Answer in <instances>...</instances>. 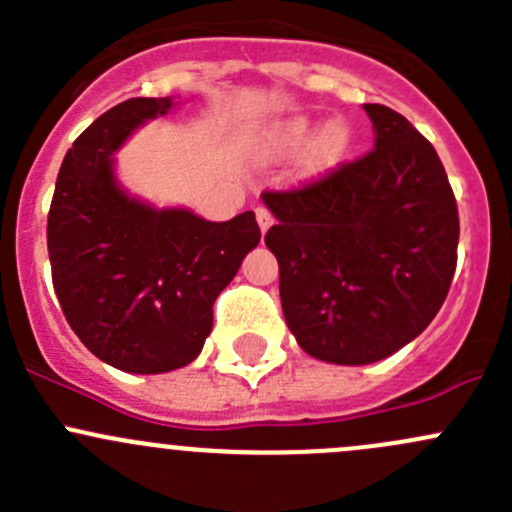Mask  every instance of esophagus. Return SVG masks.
I'll return each instance as SVG.
<instances>
[{"mask_svg":"<svg viewBox=\"0 0 512 512\" xmlns=\"http://www.w3.org/2000/svg\"><path fill=\"white\" fill-rule=\"evenodd\" d=\"M255 218H257V225H260L262 232L270 230V225H272V213H270V210L262 208V205H260V208L255 210Z\"/></svg>","mask_w":512,"mask_h":512,"instance_id":"1","label":"esophagus"}]
</instances>
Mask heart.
I'll return each mask as SVG.
<instances>
[{"label": "heart", "mask_w": 512, "mask_h": 512, "mask_svg": "<svg viewBox=\"0 0 512 512\" xmlns=\"http://www.w3.org/2000/svg\"><path fill=\"white\" fill-rule=\"evenodd\" d=\"M309 136H312V123L307 118H292V121H285L272 128L270 146L280 153H292L297 148H302L309 141ZM344 143H347V131H344L342 123H329V126H324V131L319 133L312 146L314 163L322 165L334 160L344 148Z\"/></svg>", "instance_id": "1"}]
</instances>
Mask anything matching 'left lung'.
Listing matches in <instances>:
<instances>
[{
  "mask_svg": "<svg viewBox=\"0 0 512 512\" xmlns=\"http://www.w3.org/2000/svg\"><path fill=\"white\" fill-rule=\"evenodd\" d=\"M366 156L289 190H265L277 225L289 332L314 359L374 364L431 324L456 272L458 208L436 148L401 113L366 103Z\"/></svg>",
  "mask_w": 512,
  "mask_h": 512,
  "instance_id": "obj_1",
  "label": "left lung"
}]
</instances>
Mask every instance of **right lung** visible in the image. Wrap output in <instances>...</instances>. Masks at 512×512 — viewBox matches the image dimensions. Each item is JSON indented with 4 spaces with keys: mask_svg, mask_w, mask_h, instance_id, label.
<instances>
[{
    "mask_svg": "<svg viewBox=\"0 0 512 512\" xmlns=\"http://www.w3.org/2000/svg\"><path fill=\"white\" fill-rule=\"evenodd\" d=\"M173 98H128L66 151L46 223L51 280L91 354L128 374L190 364L213 329V304L260 242L255 213L210 223L151 208L113 175V153Z\"/></svg>",
    "mask_w": 512,
    "mask_h": 512,
    "instance_id": "right-lung-1",
    "label": "right lung"
}]
</instances>
